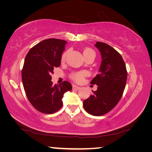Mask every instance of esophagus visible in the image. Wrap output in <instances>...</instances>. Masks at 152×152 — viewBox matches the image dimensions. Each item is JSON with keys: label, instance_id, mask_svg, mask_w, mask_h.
Here are the masks:
<instances>
[{"label": "esophagus", "instance_id": "esophagus-1", "mask_svg": "<svg viewBox=\"0 0 152 152\" xmlns=\"http://www.w3.org/2000/svg\"><path fill=\"white\" fill-rule=\"evenodd\" d=\"M73 89L74 90H76V91H78V90H79L80 88V87H79V86H76V85H73Z\"/></svg>", "mask_w": 152, "mask_h": 152}]
</instances>
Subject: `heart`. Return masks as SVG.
I'll list each match as a JSON object with an SVG mask.
<instances>
[{"label": "heart", "mask_w": 152, "mask_h": 152, "mask_svg": "<svg viewBox=\"0 0 152 152\" xmlns=\"http://www.w3.org/2000/svg\"><path fill=\"white\" fill-rule=\"evenodd\" d=\"M67 53H68V51H65V52L63 53V54L61 55V61H64V60H65L66 56H67ZM83 55L85 58L89 57V56H93L95 57V52L91 48H86L83 51ZM86 75H87V72L85 71L78 72H75V73L72 74L71 78H72V79L74 80V81L80 82H82V80H83L84 78Z\"/></svg>", "instance_id": "b5f03b06"}]
</instances>
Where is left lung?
Segmentation results:
<instances>
[{"mask_svg": "<svg viewBox=\"0 0 152 152\" xmlns=\"http://www.w3.org/2000/svg\"><path fill=\"white\" fill-rule=\"evenodd\" d=\"M101 53L99 74L91 82L97 90L83 102L87 113L101 116L109 113L120 101L127 82V72L122 56L111 46L97 42L94 45Z\"/></svg>", "mask_w": 152, "mask_h": 152, "instance_id": "obj_1", "label": "left lung"}]
</instances>
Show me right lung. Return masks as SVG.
Returning <instances> with one entry per match:
<instances>
[{
	"label": "right lung",
	"instance_id": "add662e5",
	"mask_svg": "<svg viewBox=\"0 0 152 152\" xmlns=\"http://www.w3.org/2000/svg\"><path fill=\"white\" fill-rule=\"evenodd\" d=\"M67 42L58 39L43 40L31 49L25 58L21 72L26 96L35 109L45 114L58 111L63 105V95L72 89L64 81L52 84L53 69L60 66L61 58Z\"/></svg>",
	"mask_w": 152,
	"mask_h": 152
}]
</instances>
